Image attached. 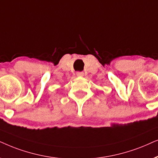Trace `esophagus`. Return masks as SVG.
<instances>
[{"mask_svg": "<svg viewBox=\"0 0 158 158\" xmlns=\"http://www.w3.org/2000/svg\"><path fill=\"white\" fill-rule=\"evenodd\" d=\"M84 75H85V73H84V72H80V71H79V72L77 73V77H84Z\"/></svg>", "mask_w": 158, "mask_h": 158, "instance_id": "esophagus-1", "label": "esophagus"}]
</instances>
